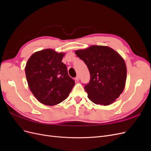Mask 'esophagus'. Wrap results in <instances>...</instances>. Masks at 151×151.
Here are the masks:
<instances>
[{
	"instance_id": "1",
	"label": "esophagus",
	"mask_w": 151,
	"mask_h": 151,
	"mask_svg": "<svg viewBox=\"0 0 151 151\" xmlns=\"http://www.w3.org/2000/svg\"><path fill=\"white\" fill-rule=\"evenodd\" d=\"M75 80L76 81H79V76H77L76 77H75Z\"/></svg>"
}]
</instances>
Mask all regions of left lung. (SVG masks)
<instances>
[{"label": "left lung", "mask_w": 151, "mask_h": 151, "mask_svg": "<svg viewBox=\"0 0 151 151\" xmlns=\"http://www.w3.org/2000/svg\"><path fill=\"white\" fill-rule=\"evenodd\" d=\"M90 73V81L84 84L91 101L106 106L120 96L125 86L127 68L122 57L108 47L93 45L76 51Z\"/></svg>", "instance_id": "obj_1"}]
</instances>
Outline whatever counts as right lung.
Listing matches in <instances>:
<instances>
[{
    "label": "right lung",
    "mask_w": 151,
    "mask_h": 151,
    "mask_svg": "<svg viewBox=\"0 0 151 151\" xmlns=\"http://www.w3.org/2000/svg\"><path fill=\"white\" fill-rule=\"evenodd\" d=\"M64 55L45 49L33 53L27 62L25 73L29 88L44 104L53 106L64 101L75 84L62 62Z\"/></svg>",
    "instance_id": "right-lung-1"
}]
</instances>
